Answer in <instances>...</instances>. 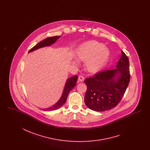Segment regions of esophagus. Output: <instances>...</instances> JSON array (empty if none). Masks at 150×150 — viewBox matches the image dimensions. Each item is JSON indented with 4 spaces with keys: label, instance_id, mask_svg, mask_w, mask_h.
<instances>
[{
    "label": "esophagus",
    "instance_id": "1",
    "mask_svg": "<svg viewBox=\"0 0 150 150\" xmlns=\"http://www.w3.org/2000/svg\"><path fill=\"white\" fill-rule=\"evenodd\" d=\"M85 80V78L82 76H79L78 77V80L80 82H83Z\"/></svg>",
    "mask_w": 150,
    "mask_h": 150
}]
</instances>
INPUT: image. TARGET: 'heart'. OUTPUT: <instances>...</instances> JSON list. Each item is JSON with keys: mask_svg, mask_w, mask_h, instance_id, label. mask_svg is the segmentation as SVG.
Listing matches in <instances>:
<instances>
[{"mask_svg": "<svg viewBox=\"0 0 150 150\" xmlns=\"http://www.w3.org/2000/svg\"><path fill=\"white\" fill-rule=\"evenodd\" d=\"M110 57L109 49L96 41L83 43L76 50V59L85 61V68L90 73L100 71L107 63ZM76 63V62L75 61Z\"/></svg>", "mask_w": 150, "mask_h": 150, "instance_id": "b5f03b06", "label": "heart"}]
</instances>
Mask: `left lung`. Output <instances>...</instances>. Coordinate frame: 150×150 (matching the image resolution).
<instances>
[{
    "label": "left lung",
    "mask_w": 150,
    "mask_h": 150,
    "mask_svg": "<svg viewBox=\"0 0 150 150\" xmlns=\"http://www.w3.org/2000/svg\"><path fill=\"white\" fill-rule=\"evenodd\" d=\"M129 62L122 50L115 68L96 73L85 80V103L90 109L103 112L114 108L121 100L130 81Z\"/></svg>",
    "instance_id": "obj_1"
}]
</instances>
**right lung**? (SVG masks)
<instances>
[{
  "label": "right lung",
  "instance_id": "add662e5",
  "mask_svg": "<svg viewBox=\"0 0 150 150\" xmlns=\"http://www.w3.org/2000/svg\"><path fill=\"white\" fill-rule=\"evenodd\" d=\"M60 37L59 36L51 37L45 38V40L41 41L40 43H38L37 45L33 47L30 50H29L28 53H30L34 50H37L39 48H41L44 47H48L50 46V45L54 44L56 41H57L58 39H59ZM78 76L77 75H75L74 76L70 77L67 79L65 86L64 88L63 92L62 93V95L61 96L59 100L53 106L50 107V108H47L45 109H42L45 110H53L55 109H58L60 108L62 105H63L66 102V100H67V97L68 96L69 93L70 91L73 89L74 87L75 86L76 84ZM42 109V108H41Z\"/></svg>",
  "mask_w": 150,
  "mask_h": 150
}]
</instances>
